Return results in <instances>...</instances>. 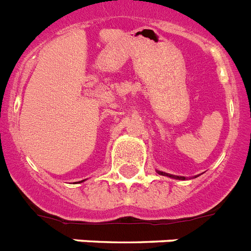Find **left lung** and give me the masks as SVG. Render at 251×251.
<instances>
[{"label": "left lung", "mask_w": 251, "mask_h": 251, "mask_svg": "<svg viewBox=\"0 0 251 251\" xmlns=\"http://www.w3.org/2000/svg\"><path fill=\"white\" fill-rule=\"evenodd\" d=\"M157 173L160 174V175H164V176H170V177H174V179H179V180H185L184 176H174V175H170V174H166V173H162V171H157Z\"/></svg>", "instance_id": "left-lung-1"}]
</instances>
